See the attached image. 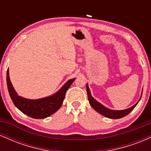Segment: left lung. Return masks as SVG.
I'll use <instances>...</instances> for the list:
<instances>
[{"mask_svg":"<svg viewBox=\"0 0 151 151\" xmlns=\"http://www.w3.org/2000/svg\"><path fill=\"white\" fill-rule=\"evenodd\" d=\"M86 91H87V96H88V99H89V102L90 105L93 107V109L95 111L99 113L101 115L104 116L109 118V119H121V118L124 117L125 116L128 115L130 112L132 111L133 109L136 107V106L138 104V102L133 106L131 108L125 109V110L122 111H114V110H111V109H109L106 107L104 106L103 105L101 104L100 103H99L97 101L93 99L92 96H91V93H90V90L89 89V86H88V84H86Z\"/></svg>","mask_w":151,"mask_h":151,"instance_id":"left-lung-1","label":"left lung"}]
</instances>
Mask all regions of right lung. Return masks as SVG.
Listing matches in <instances>:
<instances>
[{
	"label": "right lung",
	"mask_w": 151,
	"mask_h": 151,
	"mask_svg": "<svg viewBox=\"0 0 151 151\" xmlns=\"http://www.w3.org/2000/svg\"><path fill=\"white\" fill-rule=\"evenodd\" d=\"M6 79L8 92L15 106L28 116L40 119L50 116L61 107L65 93L75 79H72L66 82L53 96L37 100L26 99L18 96L10 82L8 70H7Z\"/></svg>",
	"instance_id": "1"
}]
</instances>
